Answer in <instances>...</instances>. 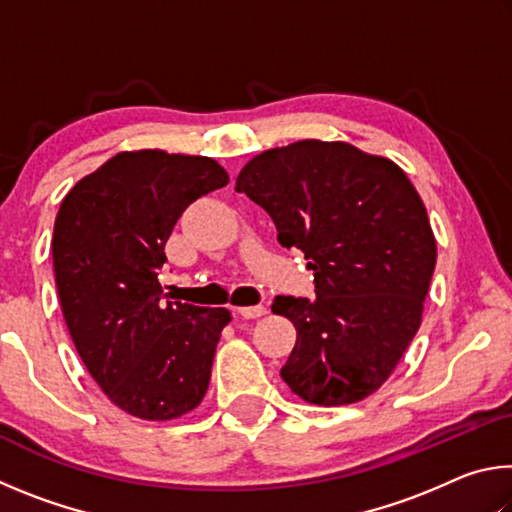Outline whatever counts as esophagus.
<instances>
[{"mask_svg": "<svg viewBox=\"0 0 512 512\" xmlns=\"http://www.w3.org/2000/svg\"><path fill=\"white\" fill-rule=\"evenodd\" d=\"M237 314H239L241 318H259V316H264V314H266V307H264V305H255V307H239V309H237Z\"/></svg>", "mask_w": 512, "mask_h": 512, "instance_id": "1", "label": "esophagus"}]
</instances>
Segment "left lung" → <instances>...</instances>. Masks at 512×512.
Wrapping results in <instances>:
<instances>
[{
    "label": "left lung",
    "instance_id": "1",
    "mask_svg": "<svg viewBox=\"0 0 512 512\" xmlns=\"http://www.w3.org/2000/svg\"><path fill=\"white\" fill-rule=\"evenodd\" d=\"M235 189L314 271V300L277 296L271 307L298 332L282 379L309 404L361 402L422 323L436 239L420 194L388 158L320 140L255 155Z\"/></svg>",
    "mask_w": 512,
    "mask_h": 512
}]
</instances>
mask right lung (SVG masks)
Masks as SVG:
<instances>
[{
  "label": "right lung",
  "instance_id": "right-lung-1",
  "mask_svg": "<svg viewBox=\"0 0 512 512\" xmlns=\"http://www.w3.org/2000/svg\"><path fill=\"white\" fill-rule=\"evenodd\" d=\"M228 180L205 155L124 151L60 203L51 257L69 336L108 400L135 418H180L210 386L230 311L164 300L158 271L185 207Z\"/></svg>",
  "mask_w": 512,
  "mask_h": 512
}]
</instances>
